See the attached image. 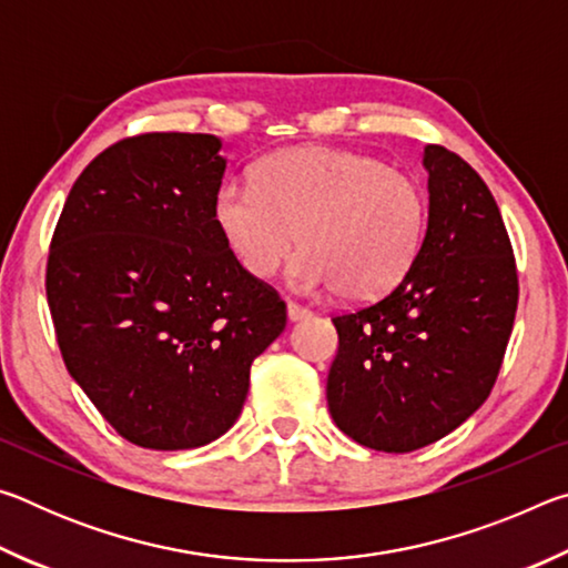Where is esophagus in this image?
<instances>
[{
    "instance_id": "1",
    "label": "esophagus",
    "mask_w": 568,
    "mask_h": 568,
    "mask_svg": "<svg viewBox=\"0 0 568 568\" xmlns=\"http://www.w3.org/2000/svg\"><path fill=\"white\" fill-rule=\"evenodd\" d=\"M311 311H307V307H303V305H297V303H293V301H287V321L291 323H297V321H305V318H311Z\"/></svg>"
}]
</instances>
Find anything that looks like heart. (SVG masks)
Wrapping results in <instances>:
<instances>
[{"mask_svg":"<svg viewBox=\"0 0 568 568\" xmlns=\"http://www.w3.org/2000/svg\"><path fill=\"white\" fill-rule=\"evenodd\" d=\"M426 195L416 180L376 158L335 148H293L253 170V187L225 185L215 223L247 275L267 281L291 257L297 291L373 301L416 263L426 235Z\"/></svg>","mask_w":568,"mask_h":568,"instance_id":"1","label":"heart"}]
</instances>
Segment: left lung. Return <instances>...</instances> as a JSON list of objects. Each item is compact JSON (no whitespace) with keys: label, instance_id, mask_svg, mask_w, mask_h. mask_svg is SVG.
<instances>
[{"label":"left lung","instance_id":"1","mask_svg":"<svg viewBox=\"0 0 568 568\" xmlns=\"http://www.w3.org/2000/svg\"><path fill=\"white\" fill-rule=\"evenodd\" d=\"M428 227L416 263L381 301L335 315L328 408L345 436L408 454L480 408L511 338L518 275L498 205L456 152L426 145Z\"/></svg>","mask_w":568,"mask_h":568}]
</instances>
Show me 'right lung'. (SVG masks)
I'll use <instances>...</instances> for the list:
<instances>
[{
    "label": "right lung",
    "mask_w": 568,
    "mask_h": 568,
    "mask_svg": "<svg viewBox=\"0 0 568 568\" xmlns=\"http://www.w3.org/2000/svg\"><path fill=\"white\" fill-rule=\"evenodd\" d=\"M215 134L148 132L100 152L67 195L47 303L70 376L130 444L205 446L237 420L285 303L215 223Z\"/></svg>",
    "instance_id": "1"
}]
</instances>
